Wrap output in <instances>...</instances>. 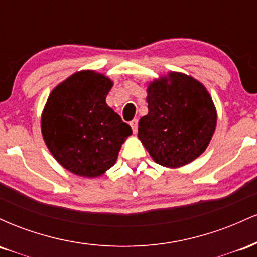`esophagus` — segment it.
<instances>
[{
	"label": "esophagus",
	"instance_id": "1",
	"mask_svg": "<svg viewBox=\"0 0 257 257\" xmlns=\"http://www.w3.org/2000/svg\"><path fill=\"white\" fill-rule=\"evenodd\" d=\"M138 123H139L138 119H133L131 122V126H132L133 132H134V133H137V131H138Z\"/></svg>",
	"mask_w": 257,
	"mask_h": 257
}]
</instances>
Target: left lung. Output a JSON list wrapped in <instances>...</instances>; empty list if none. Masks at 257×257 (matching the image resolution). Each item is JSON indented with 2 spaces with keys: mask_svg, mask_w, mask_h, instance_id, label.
Instances as JSON below:
<instances>
[{
  "mask_svg": "<svg viewBox=\"0 0 257 257\" xmlns=\"http://www.w3.org/2000/svg\"><path fill=\"white\" fill-rule=\"evenodd\" d=\"M149 113L139 120L138 138L153 161L184 167L205 151L217 123L206 88L182 72L170 71L147 85Z\"/></svg>",
  "mask_w": 257,
  "mask_h": 257,
  "instance_id": "8db88e82",
  "label": "left lung"
}]
</instances>
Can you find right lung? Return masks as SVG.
<instances>
[{
	"mask_svg": "<svg viewBox=\"0 0 257 257\" xmlns=\"http://www.w3.org/2000/svg\"><path fill=\"white\" fill-rule=\"evenodd\" d=\"M113 87L104 73L75 72L59 83L47 99L41 132L61 167L75 175L98 178L116 163L132 128L106 104Z\"/></svg>",
	"mask_w": 257,
	"mask_h": 257,
	"instance_id": "obj_1",
	"label": "right lung"
}]
</instances>
